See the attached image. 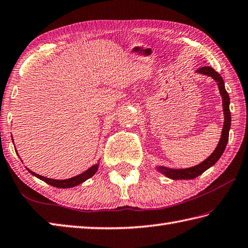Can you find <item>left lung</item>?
Returning a JSON list of instances; mask_svg holds the SVG:
<instances>
[{
	"label": "left lung",
	"instance_id": "8db88e82",
	"mask_svg": "<svg viewBox=\"0 0 248 248\" xmlns=\"http://www.w3.org/2000/svg\"><path fill=\"white\" fill-rule=\"evenodd\" d=\"M196 71L202 75H206L208 76V77H211L218 84L220 95L222 97V107H223V114H224V123H223V128L221 132V138H220V141L218 143L217 147H216V150L213 152V154H211L208 158H206L200 165H196L194 167L186 168V169H171V168L164 167V166H158V167H157V170H158L159 172L165 174L166 177L173 180H182V179L190 180V179H194L196 177H199V175L204 172V171H206L207 169L210 168L211 166H214L216 163H217L218 159L223 154L224 150H226L227 143L229 141V131H230V127H231V112H230V107H229L230 106V97H229L227 90L224 88L223 79L221 76L217 73V71L209 66L202 67V68L197 69Z\"/></svg>",
	"mask_w": 248,
	"mask_h": 248
}]
</instances>
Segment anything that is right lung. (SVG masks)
Masks as SVG:
<instances>
[{
	"instance_id": "1",
	"label": "right lung",
	"mask_w": 248,
	"mask_h": 248,
	"mask_svg": "<svg viewBox=\"0 0 248 248\" xmlns=\"http://www.w3.org/2000/svg\"><path fill=\"white\" fill-rule=\"evenodd\" d=\"M97 169H98V164H95L94 166H92L91 168L85 170L82 173L76 175V177H73L70 179H66V180H55V179H49V178L43 177V175H40L27 168V170H28L31 174H33L34 177L39 178L40 180H42V181H44V182H46L47 184H49V186L60 187V188H68V187H74V186H79V184L83 183L85 180H88L89 178L93 177V174H95Z\"/></svg>"
}]
</instances>
